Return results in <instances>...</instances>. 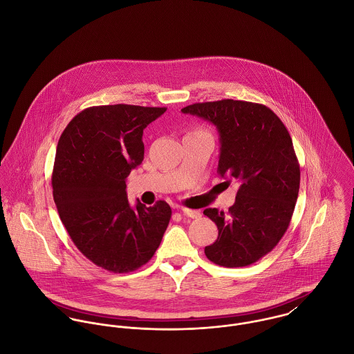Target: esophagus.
Instances as JSON below:
<instances>
[{
    "instance_id": "1",
    "label": "esophagus",
    "mask_w": 354,
    "mask_h": 354,
    "mask_svg": "<svg viewBox=\"0 0 354 354\" xmlns=\"http://www.w3.org/2000/svg\"><path fill=\"white\" fill-rule=\"evenodd\" d=\"M183 215L184 216H188V218H199L201 216V212L196 211V209H189V208H183L181 209Z\"/></svg>"
}]
</instances>
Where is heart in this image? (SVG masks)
Listing matches in <instances>:
<instances>
[{
  "label": "heart",
  "instance_id": "heart-1",
  "mask_svg": "<svg viewBox=\"0 0 354 354\" xmlns=\"http://www.w3.org/2000/svg\"><path fill=\"white\" fill-rule=\"evenodd\" d=\"M194 132H205V131H203V129H196V131H194Z\"/></svg>",
  "mask_w": 354,
  "mask_h": 354
}]
</instances>
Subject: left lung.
Instances as JSON below:
<instances>
[{"instance_id": "8db88e82", "label": "left lung", "mask_w": 354, "mask_h": 354, "mask_svg": "<svg viewBox=\"0 0 354 354\" xmlns=\"http://www.w3.org/2000/svg\"><path fill=\"white\" fill-rule=\"evenodd\" d=\"M181 111L216 127L218 174L240 184L227 212L203 211L218 227L216 241L204 253L218 266H250L274 250L295 211L300 165L292 138L279 117L260 103L222 100L194 103Z\"/></svg>"}]
</instances>
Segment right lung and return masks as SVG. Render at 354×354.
I'll return each instance as SVG.
<instances>
[{
  "instance_id": "1",
  "label": "right lung",
  "mask_w": 354,
  "mask_h": 354,
  "mask_svg": "<svg viewBox=\"0 0 354 354\" xmlns=\"http://www.w3.org/2000/svg\"><path fill=\"white\" fill-rule=\"evenodd\" d=\"M166 107L93 106L64 129L54 159L53 198L77 250L111 272L145 266L171 216L163 201L132 208L125 178L145 158L143 129Z\"/></svg>"
}]
</instances>
